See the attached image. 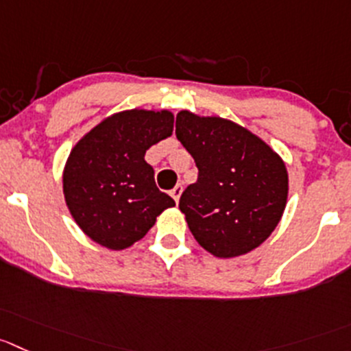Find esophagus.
<instances>
[{"mask_svg":"<svg viewBox=\"0 0 351 351\" xmlns=\"http://www.w3.org/2000/svg\"><path fill=\"white\" fill-rule=\"evenodd\" d=\"M181 193H182V186L181 184H178V186H176V188L172 189V191H170V196H172V198L176 199V203H179V198H181Z\"/></svg>","mask_w":351,"mask_h":351,"instance_id":"34e87169","label":"esophagus"}]
</instances>
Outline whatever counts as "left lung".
<instances>
[{"instance_id": "obj_1", "label": "left lung", "mask_w": 351, "mask_h": 351, "mask_svg": "<svg viewBox=\"0 0 351 351\" xmlns=\"http://www.w3.org/2000/svg\"><path fill=\"white\" fill-rule=\"evenodd\" d=\"M176 136L198 167V181L179 199L189 231L219 258L262 245L288 202V170L265 141L222 117L181 110Z\"/></svg>"}]
</instances>
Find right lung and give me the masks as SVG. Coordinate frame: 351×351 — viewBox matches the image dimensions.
I'll return each mask as SVG.
<instances>
[{
    "label": "right lung",
    "mask_w": 351,
    "mask_h": 351,
    "mask_svg": "<svg viewBox=\"0 0 351 351\" xmlns=\"http://www.w3.org/2000/svg\"><path fill=\"white\" fill-rule=\"evenodd\" d=\"M169 110H125L93 128L72 148L63 169L65 203L86 236L108 250H125L176 205L155 184L145 153L172 136Z\"/></svg>",
    "instance_id": "obj_1"
}]
</instances>
